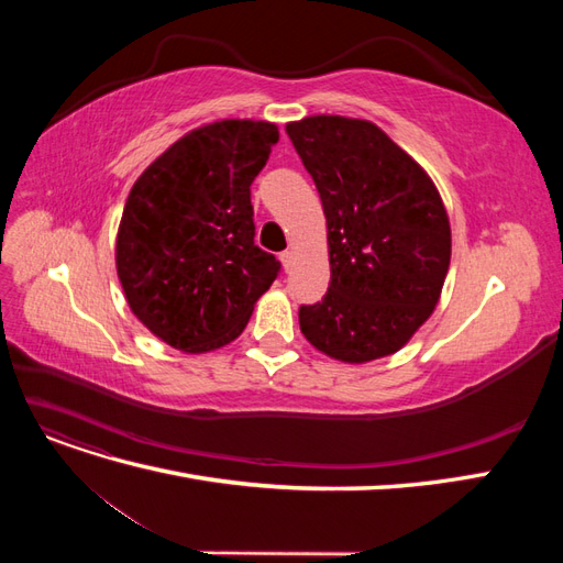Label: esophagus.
Instances as JSON below:
<instances>
[{
  "label": "esophagus",
  "instance_id": "1",
  "mask_svg": "<svg viewBox=\"0 0 563 563\" xmlns=\"http://www.w3.org/2000/svg\"><path fill=\"white\" fill-rule=\"evenodd\" d=\"M279 261H282V265H284V269L291 267V263H294V251H282V253H279Z\"/></svg>",
  "mask_w": 563,
  "mask_h": 563
}]
</instances>
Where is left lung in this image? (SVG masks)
<instances>
[{"label":"left lung","mask_w":563,"mask_h":563,"mask_svg":"<svg viewBox=\"0 0 563 563\" xmlns=\"http://www.w3.org/2000/svg\"><path fill=\"white\" fill-rule=\"evenodd\" d=\"M327 216L331 284L300 331L333 360L397 352L434 310L451 263L449 216L422 168L364 119L286 126Z\"/></svg>","instance_id":"obj_1"}]
</instances>
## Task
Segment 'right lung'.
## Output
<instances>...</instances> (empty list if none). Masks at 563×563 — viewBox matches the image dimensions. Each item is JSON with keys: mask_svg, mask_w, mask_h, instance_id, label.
<instances>
[{"mask_svg": "<svg viewBox=\"0 0 563 563\" xmlns=\"http://www.w3.org/2000/svg\"><path fill=\"white\" fill-rule=\"evenodd\" d=\"M279 131L225 119L168 147L135 180L117 234L129 308L166 345L209 352L244 331L279 275L255 246L251 183Z\"/></svg>", "mask_w": 563, "mask_h": 563, "instance_id": "add662e5", "label": "right lung"}]
</instances>
